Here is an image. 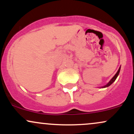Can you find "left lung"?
I'll return each instance as SVG.
<instances>
[{"mask_svg": "<svg viewBox=\"0 0 134 134\" xmlns=\"http://www.w3.org/2000/svg\"><path fill=\"white\" fill-rule=\"evenodd\" d=\"M120 68L118 69V71H117V72H116V74H115V76L113 77V78H112V79H111V80H110V82H109L107 84H106L105 86H103V87H102V88H103V87H107L110 86L111 85V84H112V83H113V82H115V80H116V77H117L118 76V74H119V73H120Z\"/></svg>", "mask_w": 134, "mask_h": 134, "instance_id": "8db88e82", "label": "left lung"}]
</instances>
